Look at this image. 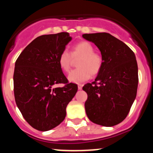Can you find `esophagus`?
Returning a JSON list of instances; mask_svg holds the SVG:
<instances>
[{"instance_id": "34e87169", "label": "esophagus", "mask_w": 153, "mask_h": 153, "mask_svg": "<svg viewBox=\"0 0 153 153\" xmlns=\"http://www.w3.org/2000/svg\"><path fill=\"white\" fill-rule=\"evenodd\" d=\"M78 88L79 90H81V89L82 88V84H78Z\"/></svg>"}]
</instances>
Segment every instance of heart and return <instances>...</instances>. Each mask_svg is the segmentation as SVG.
Masks as SVG:
<instances>
[{"label": "heart", "mask_w": 153, "mask_h": 153, "mask_svg": "<svg viewBox=\"0 0 153 153\" xmlns=\"http://www.w3.org/2000/svg\"><path fill=\"white\" fill-rule=\"evenodd\" d=\"M73 59H79L77 62L78 69L72 71L68 76L70 82L80 83L89 80L91 75H96L101 71L103 66L101 55L94 52V47L88 42H80L73 47L71 54L63 51L59 54L58 63L62 71H70Z\"/></svg>", "instance_id": "heart-1"}]
</instances>
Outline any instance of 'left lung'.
Returning <instances> with one entry per match:
<instances>
[{"instance_id": "obj_1", "label": "left lung", "mask_w": 153, "mask_h": 153, "mask_svg": "<svg viewBox=\"0 0 153 153\" xmlns=\"http://www.w3.org/2000/svg\"><path fill=\"white\" fill-rule=\"evenodd\" d=\"M101 51L103 66L95 81L82 87L86 114L96 124L112 127L127 117L137 96L138 68L133 51L108 33L84 34Z\"/></svg>"}]
</instances>
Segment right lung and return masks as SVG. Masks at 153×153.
I'll use <instances>...</instances> for the list:
<instances>
[{
  "label": "right lung",
  "instance_id": "right-lung-1",
  "mask_svg": "<svg viewBox=\"0 0 153 153\" xmlns=\"http://www.w3.org/2000/svg\"><path fill=\"white\" fill-rule=\"evenodd\" d=\"M71 39L68 32L38 36L16 61V103L25 120L37 130L48 131L58 126L78 91L76 84L68 83L58 63L59 54ZM59 83L66 85L54 88Z\"/></svg>",
  "mask_w": 153,
  "mask_h": 153
}]
</instances>
